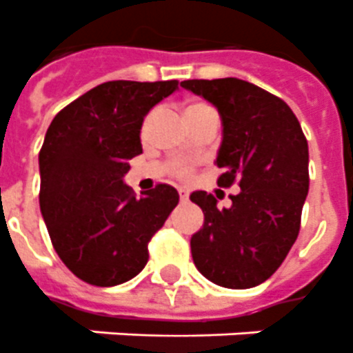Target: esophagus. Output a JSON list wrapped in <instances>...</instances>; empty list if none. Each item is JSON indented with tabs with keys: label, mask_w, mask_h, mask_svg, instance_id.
<instances>
[{
	"label": "esophagus",
	"mask_w": 353,
	"mask_h": 353,
	"mask_svg": "<svg viewBox=\"0 0 353 353\" xmlns=\"http://www.w3.org/2000/svg\"><path fill=\"white\" fill-rule=\"evenodd\" d=\"M179 194H180V200H182V202H188V199H190V193H188L185 190H179Z\"/></svg>",
	"instance_id": "34e87169"
}]
</instances>
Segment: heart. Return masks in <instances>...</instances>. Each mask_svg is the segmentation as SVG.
<instances>
[{
	"instance_id": "1",
	"label": "heart",
	"mask_w": 353,
	"mask_h": 353,
	"mask_svg": "<svg viewBox=\"0 0 353 353\" xmlns=\"http://www.w3.org/2000/svg\"><path fill=\"white\" fill-rule=\"evenodd\" d=\"M208 111H213L208 103H190V105L185 107V117H188V120H191V118L199 117V114ZM180 174H188V169L185 168L180 169Z\"/></svg>"
}]
</instances>
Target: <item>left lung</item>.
<instances>
[{
  "instance_id": "obj_1",
  "label": "left lung",
  "mask_w": 353,
  "mask_h": 353,
  "mask_svg": "<svg viewBox=\"0 0 353 353\" xmlns=\"http://www.w3.org/2000/svg\"><path fill=\"white\" fill-rule=\"evenodd\" d=\"M180 85L216 107L222 142L216 184L241 191L216 208L205 191L191 193L204 225L191 236V255L208 281L231 290L259 286L283 264L301 230L308 194V142L286 101L239 78L185 80Z\"/></svg>"
}]
</instances>
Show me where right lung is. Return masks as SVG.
<instances>
[{
  "instance_id": "obj_1",
  "label": "right lung",
  "mask_w": 353,
  "mask_h": 353,
  "mask_svg": "<svg viewBox=\"0 0 353 353\" xmlns=\"http://www.w3.org/2000/svg\"><path fill=\"white\" fill-rule=\"evenodd\" d=\"M179 81H105L61 109L39 151V210L63 264L92 286H117L148 264V244L179 204L159 184L138 199L123 176L142 153L143 118Z\"/></svg>"
}]
</instances>
